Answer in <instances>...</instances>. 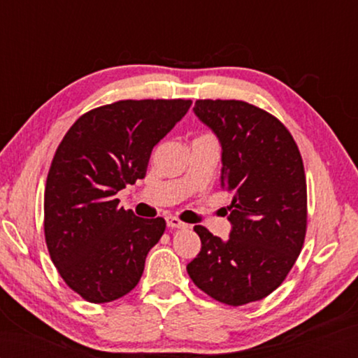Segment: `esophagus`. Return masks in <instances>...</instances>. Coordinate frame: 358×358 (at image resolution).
<instances>
[{
    "instance_id": "1",
    "label": "esophagus",
    "mask_w": 358,
    "mask_h": 358,
    "mask_svg": "<svg viewBox=\"0 0 358 358\" xmlns=\"http://www.w3.org/2000/svg\"><path fill=\"white\" fill-rule=\"evenodd\" d=\"M166 224L169 226V227H172V229H185V227H187V224L181 222L180 218L172 217V215L171 217H166Z\"/></svg>"
}]
</instances>
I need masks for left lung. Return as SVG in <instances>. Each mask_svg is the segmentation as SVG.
<instances>
[{
	"mask_svg": "<svg viewBox=\"0 0 358 358\" xmlns=\"http://www.w3.org/2000/svg\"><path fill=\"white\" fill-rule=\"evenodd\" d=\"M195 115L222 144L220 185L234 194L229 240L195 226L201 250L187 264L194 283L224 305L262 300L283 283L306 235V177L281 121L238 100H196Z\"/></svg>",
	"mask_w": 358,
	"mask_h": 358,
	"instance_id": "8db88e82",
	"label": "left lung"
}]
</instances>
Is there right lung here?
I'll return each instance as SVG.
<instances>
[{"instance_id":"right-lung-1","label":"right lung","mask_w":358,"mask_h":358,"mask_svg":"<svg viewBox=\"0 0 358 358\" xmlns=\"http://www.w3.org/2000/svg\"><path fill=\"white\" fill-rule=\"evenodd\" d=\"M191 104H106L81 115L59 143L44 189V235L59 275L85 300L109 303L138 285L166 222L124 210L117 192L146 177L152 149Z\"/></svg>"}]
</instances>
